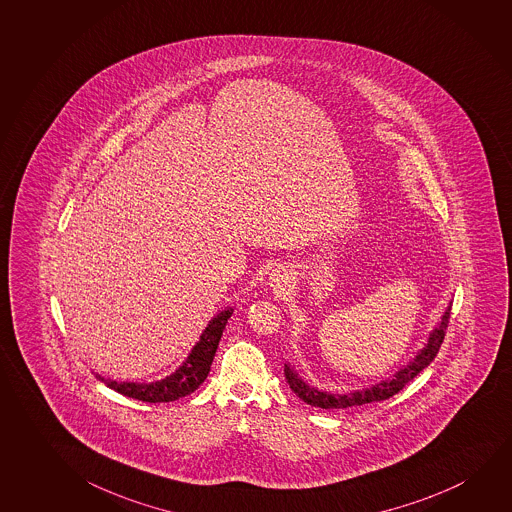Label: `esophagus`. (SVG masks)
<instances>
[{"mask_svg": "<svg viewBox=\"0 0 512 512\" xmlns=\"http://www.w3.org/2000/svg\"><path fill=\"white\" fill-rule=\"evenodd\" d=\"M269 280H271V285L275 287V289H282L289 282V273H287V269L285 268H276L271 276H269Z\"/></svg>", "mask_w": 512, "mask_h": 512, "instance_id": "esophagus-1", "label": "esophagus"}]
</instances>
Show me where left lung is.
<instances>
[{
  "instance_id": "1",
  "label": "left lung",
  "mask_w": 512,
  "mask_h": 512,
  "mask_svg": "<svg viewBox=\"0 0 512 512\" xmlns=\"http://www.w3.org/2000/svg\"><path fill=\"white\" fill-rule=\"evenodd\" d=\"M449 319L450 305L445 310V314L441 315L440 323L431 331L427 344H424V347L418 351L417 356L411 358L406 365H402L401 369L397 370L392 378L376 383L370 388H363V390H356L353 394L342 395L323 392V390H317V388L308 385L303 379L299 378L298 372L292 369L291 365H285V379L291 386L292 392L298 395L301 401L307 402L315 408L347 409L370 404V402L385 401L397 392H401L402 388L408 385L409 381L415 378L420 370H424L429 363L433 362L436 354L440 351L443 339H445Z\"/></svg>"
}]
</instances>
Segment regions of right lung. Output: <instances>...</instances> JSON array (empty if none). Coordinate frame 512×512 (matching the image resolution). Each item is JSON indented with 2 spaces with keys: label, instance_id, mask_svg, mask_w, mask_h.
Returning <instances> with one entry per match:
<instances>
[{
  "label": "right lung",
  "instance_id": "1",
  "mask_svg": "<svg viewBox=\"0 0 512 512\" xmlns=\"http://www.w3.org/2000/svg\"><path fill=\"white\" fill-rule=\"evenodd\" d=\"M232 312L234 308L228 307L221 310L220 314L214 315L204 333L200 335V340L191 349L186 362L161 381H154V383H127V381L122 383L120 381L118 383L113 379L103 378L99 374H95V378L101 379L104 385L110 386L111 390H115L118 394L143 402H172L193 394L198 386L204 383L211 370L214 354Z\"/></svg>",
  "mask_w": 512,
  "mask_h": 512
}]
</instances>
